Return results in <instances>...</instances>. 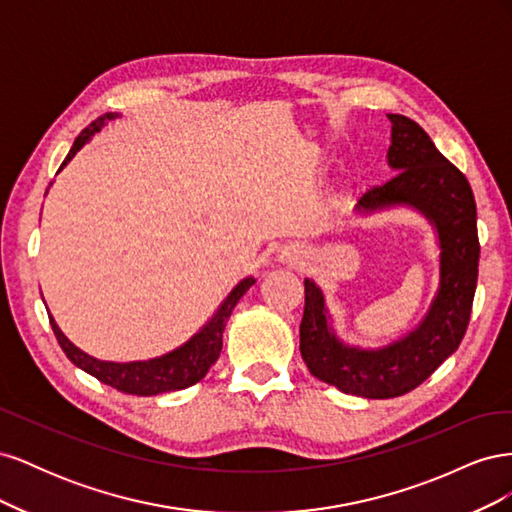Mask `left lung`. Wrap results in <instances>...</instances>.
I'll return each instance as SVG.
<instances>
[{
    "instance_id": "1",
    "label": "left lung",
    "mask_w": 512,
    "mask_h": 512,
    "mask_svg": "<svg viewBox=\"0 0 512 512\" xmlns=\"http://www.w3.org/2000/svg\"><path fill=\"white\" fill-rule=\"evenodd\" d=\"M395 177L367 190L356 209L410 205L423 211L440 237V290L429 314L408 337L382 350L344 346L329 329L324 297L305 280L301 356L312 376L348 395L389 399L423 384L466 335L478 280L476 203L466 175L448 162L427 132L404 115H389Z\"/></svg>"
}]
</instances>
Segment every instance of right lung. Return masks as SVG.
Masks as SVG:
<instances>
[{
	"instance_id": "obj_1",
	"label": "right lung",
	"mask_w": 512,
	"mask_h": 512,
	"mask_svg": "<svg viewBox=\"0 0 512 512\" xmlns=\"http://www.w3.org/2000/svg\"><path fill=\"white\" fill-rule=\"evenodd\" d=\"M117 115L106 113L98 117L96 121H91L89 126L76 136V141L66 156L64 164L59 166V170L64 168L79 151L91 136H94L106 121L115 119ZM254 284V277H245L243 282H239L232 290L226 301L220 305L218 314H215L203 331H198L190 342H185L181 348L168 352L160 359H151V361H136V363H108V361H98L94 356L85 354L83 350L76 348L70 339L59 331L55 324L53 316H49L53 333L57 337V342L61 350L66 352L68 359L81 367L87 374L98 378L100 382L113 386V389L128 393V395H160L168 391H181L188 389V386L196 384L207 376L209 367L218 361V356L222 352V333L226 329V322L232 314V309L239 303V299L245 294V290Z\"/></svg>"
}]
</instances>
